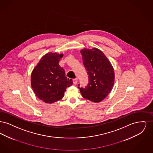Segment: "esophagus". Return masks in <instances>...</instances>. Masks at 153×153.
Masks as SVG:
<instances>
[{"label":"esophagus","instance_id":"obj_1","mask_svg":"<svg viewBox=\"0 0 153 153\" xmlns=\"http://www.w3.org/2000/svg\"><path fill=\"white\" fill-rule=\"evenodd\" d=\"M77 81H78V79L77 78L73 79V83H74V84H77Z\"/></svg>","mask_w":153,"mask_h":153}]
</instances>
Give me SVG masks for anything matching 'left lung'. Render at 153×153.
Instances as JSON below:
<instances>
[{"label": "left lung", "mask_w": 153, "mask_h": 153, "mask_svg": "<svg viewBox=\"0 0 153 153\" xmlns=\"http://www.w3.org/2000/svg\"><path fill=\"white\" fill-rule=\"evenodd\" d=\"M83 64L87 71L89 82L85 88L78 87L82 96L90 101L99 102L108 95L114 86L115 74L108 59L97 48L80 51Z\"/></svg>", "instance_id": "left-lung-1"}]
</instances>
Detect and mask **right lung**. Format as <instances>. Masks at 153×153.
Here are the masks:
<instances>
[{"label": "right lung", "instance_id": "right-lung-1", "mask_svg": "<svg viewBox=\"0 0 153 153\" xmlns=\"http://www.w3.org/2000/svg\"><path fill=\"white\" fill-rule=\"evenodd\" d=\"M63 54L48 53L44 56L31 74V85L41 100L51 104L64 96L66 88L72 85V79L65 76L64 69L59 65Z\"/></svg>", "mask_w": 153, "mask_h": 153}]
</instances>
